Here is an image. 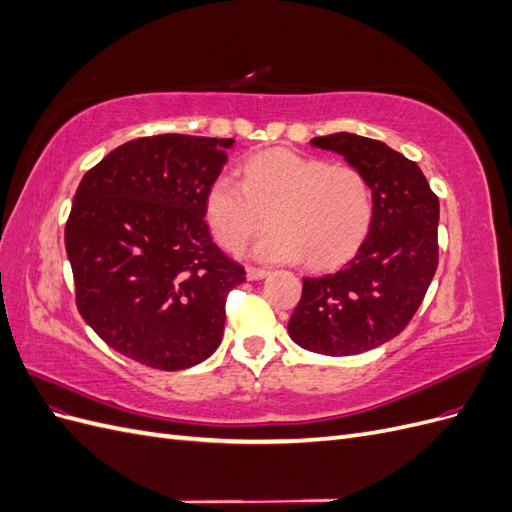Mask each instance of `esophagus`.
<instances>
[{"label":"esophagus","mask_w":512,"mask_h":512,"mask_svg":"<svg viewBox=\"0 0 512 512\" xmlns=\"http://www.w3.org/2000/svg\"><path fill=\"white\" fill-rule=\"evenodd\" d=\"M269 271L267 269H258V267H247V280L250 282H258L262 277H267Z\"/></svg>","instance_id":"esophagus-1"}]
</instances>
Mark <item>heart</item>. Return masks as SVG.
Instances as JSON below:
<instances>
[{
    "label": "heart",
    "instance_id": "b5f03b06",
    "mask_svg": "<svg viewBox=\"0 0 512 512\" xmlns=\"http://www.w3.org/2000/svg\"><path fill=\"white\" fill-rule=\"evenodd\" d=\"M205 215L215 239L230 252L275 226L256 245L269 262L307 260L327 269L346 260L367 237L374 220V192L359 168L271 149L243 166V181L215 177L205 196Z\"/></svg>",
    "mask_w": 512,
    "mask_h": 512
}]
</instances>
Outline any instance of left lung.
Wrapping results in <instances>:
<instances>
[{"mask_svg": "<svg viewBox=\"0 0 512 512\" xmlns=\"http://www.w3.org/2000/svg\"><path fill=\"white\" fill-rule=\"evenodd\" d=\"M344 156L374 192V220L352 260L303 277L288 320L294 344L327 356L378 348L408 327L438 269L440 203L423 170L389 145L350 132L312 138Z\"/></svg>", "mask_w": 512, "mask_h": 512, "instance_id": "obj_1", "label": "left lung"}]
</instances>
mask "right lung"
<instances>
[{"label": "right lung", "mask_w": 512, "mask_h": 512, "mask_svg": "<svg viewBox=\"0 0 512 512\" xmlns=\"http://www.w3.org/2000/svg\"><path fill=\"white\" fill-rule=\"evenodd\" d=\"M232 138H134L87 170L66 222L76 307L100 339L162 371L220 346L245 271L211 241L205 196Z\"/></svg>", "instance_id": "obj_1"}]
</instances>
